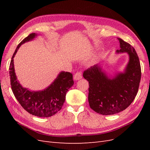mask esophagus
Wrapping results in <instances>:
<instances>
[{
  "label": "esophagus",
  "instance_id": "esophagus-1",
  "mask_svg": "<svg viewBox=\"0 0 150 150\" xmlns=\"http://www.w3.org/2000/svg\"><path fill=\"white\" fill-rule=\"evenodd\" d=\"M82 72L81 71L77 72L76 73H75V74L74 75V79L77 81V80H79L81 78H82Z\"/></svg>",
  "mask_w": 150,
  "mask_h": 150
}]
</instances>
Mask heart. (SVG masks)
Returning a JSON list of instances; mask_svg holds the SVG:
<instances>
[{
    "label": "heart",
    "instance_id": "obj_1",
    "mask_svg": "<svg viewBox=\"0 0 150 150\" xmlns=\"http://www.w3.org/2000/svg\"><path fill=\"white\" fill-rule=\"evenodd\" d=\"M98 59V57H95V58H94V60H96V59Z\"/></svg>",
    "mask_w": 150,
    "mask_h": 150
}]
</instances>
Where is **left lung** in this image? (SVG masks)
<instances>
[{"label": "left lung", "mask_w": 150, "mask_h": 150, "mask_svg": "<svg viewBox=\"0 0 150 150\" xmlns=\"http://www.w3.org/2000/svg\"><path fill=\"white\" fill-rule=\"evenodd\" d=\"M117 39L120 49L116 52H127L129 57L124 72L111 79L98 64L83 72L84 78L89 82L90 108L103 115H115L128 108L137 96L142 76L139 57L135 49L129 43Z\"/></svg>", "instance_id": "1"}]
</instances>
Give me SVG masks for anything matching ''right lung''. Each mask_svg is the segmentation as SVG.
I'll return each mask as SVG.
<instances>
[{"label":"right lung","mask_w":150,"mask_h":150,"mask_svg":"<svg viewBox=\"0 0 150 150\" xmlns=\"http://www.w3.org/2000/svg\"><path fill=\"white\" fill-rule=\"evenodd\" d=\"M37 34L32 33L18 45L12 57L9 66L11 85L12 92L22 107L30 114L40 117L52 116L61 110L65 101L66 93L74 84L72 74L61 72L48 88L39 91H31L22 88L16 76L13 57L22 44L33 40Z\"/></svg>","instance_id":"1"}]
</instances>
